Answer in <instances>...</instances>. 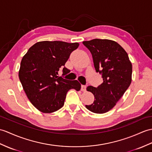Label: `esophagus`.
Returning a JSON list of instances; mask_svg holds the SVG:
<instances>
[{
	"label": "esophagus",
	"instance_id": "34e87169",
	"mask_svg": "<svg viewBox=\"0 0 152 152\" xmlns=\"http://www.w3.org/2000/svg\"><path fill=\"white\" fill-rule=\"evenodd\" d=\"M86 88H87L86 86H85V85H82V86H81V91H86Z\"/></svg>",
	"mask_w": 152,
	"mask_h": 152
}]
</instances>
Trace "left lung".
Wrapping results in <instances>:
<instances>
[{"instance_id": "left-lung-1", "label": "left lung", "mask_w": 152, "mask_h": 152, "mask_svg": "<svg viewBox=\"0 0 152 152\" xmlns=\"http://www.w3.org/2000/svg\"><path fill=\"white\" fill-rule=\"evenodd\" d=\"M83 44L91 52L96 72L103 79L97 87H87L94 100L86 107L94 113H105L115 106L131 84L132 63L124 49L114 41L94 39Z\"/></svg>"}]
</instances>
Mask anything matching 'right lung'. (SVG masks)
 Segmentation results:
<instances>
[{"label":"right lung","mask_w":152,"mask_h":152,"mask_svg":"<svg viewBox=\"0 0 152 152\" xmlns=\"http://www.w3.org/2000/svg\"><path fill=\"white\" fill-rule=\"evenodd\" d=\"M79 43L64 41H41L31 47L21 60L19 77L30 102L39 111L50 113L64 105L66 93L74 89L78 91L81 85L77 80L63 76L70 72L65 66L70 54ZM62 69L63 75L58 76Z\"/></svg>","instance_id":"1"}]
</instances>
